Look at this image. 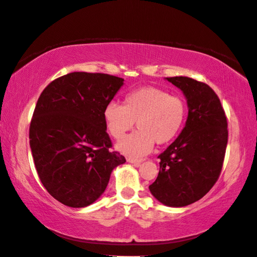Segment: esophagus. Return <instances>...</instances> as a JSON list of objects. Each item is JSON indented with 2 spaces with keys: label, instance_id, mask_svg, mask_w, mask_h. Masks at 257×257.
Here are the masks:
<instances>
[{
  "label": "esophagus",
  "instance_id": "esophagus-1",
  "mask_svg": "<svg viewBox=\"0 0 257 257\" xmlns=\"http://www.w3.org/2000/svg\"><path fill=\"white\" fill-rule=\"evenodd\" d=\"M127 162L134 164V166L139 167L140 164L143 162V159H134V158H127Z\"/></svg>",
  "mask_w": 257,
  "mask_h": 257
}]
</instances>
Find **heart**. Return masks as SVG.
Instances as JSON below:
<instances>
[{
	"label": "heart",
	"instance_id": "obj_1",
	"mask_svg": "<svg viewBox=\"0 0 257 257\" xmlns=\"http://www.w3.org/2000/svg\"><path fill=\"white\" fill-rule=\"evenodd\" d=\"M186 116L185 100L151 86L131 91L123 105L112 101L104 108L106 128L115 140L122 139L137 122V132L117 144L119 151L131 157L148 154L154 142L159 145L171 142L182 130Z\"/></svg>",
	"mask_w": 257,
	"mask_h": 257
}]
</instances>
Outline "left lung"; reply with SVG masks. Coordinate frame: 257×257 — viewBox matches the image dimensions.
<instances>
[{"label":"left lung","instance_id":"left-lung-1","mask_svg":"<svg viewBox=\"0 0 257 257\" xmlns=\"http://www.w3.org/2000/svg\"><path fill=\"white\" fill-rule=\"evenodd\" d=\"M186 96L185 127L159 156L160 171L149 187L161 204L185 207L201 199L218 180L228 130L224 108L209 86L189 77H168Z\"/></svg>","mask_w":257,"mask_h":257}]
</instances>
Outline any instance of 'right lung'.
Wrapping results in <instances>:
<instances>
[{
	"label": "right lung",
	"instance_id": "1",
	"mask_svg": "<svg viewBox=\"0 0 257 257\" xmlns=\"http://www.w3.org/2000/svg\"><path fill=\"white\" fill-rule=\"evenodd\" d=\"M124 84L107 74L70 72L48 85L39 97L29 131L38 176L65 206L93 204L125 158L112 152L104 108Z\"/></svg>",
	"mask_w": 257,
	"mask_h": 257
}]
</instances>
